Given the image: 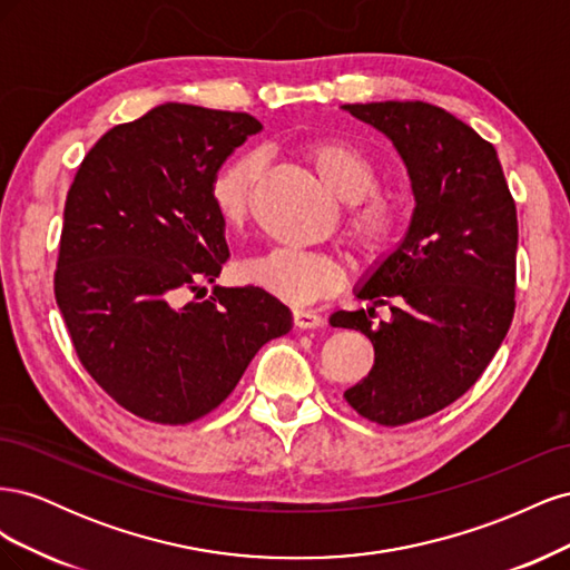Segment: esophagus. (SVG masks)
<instances>
[{
    "label": "esophagus",
    "instance_id": "34e87169",
    "mask_svg": "<svg viewBox=\"0 0 570 570\" xmlns=\"http://www.w3.org/2000/svg\"><path fill=\"white\" fill-rule=\"evenodd\" d=\"M292 318H295V325L302 327V331H306V327H321L323 325V316H318L316 312H304V308H297V312L292 314Z\"/></svg>",
    "mask_w": 570,
    "mask_h": 570
}]
</instances>
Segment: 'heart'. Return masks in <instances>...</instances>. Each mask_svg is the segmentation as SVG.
I'll use <instances>...</instances> for the list:
<instances>
[{
  "label": "heart",
  "mask_w": 570,
  "mask_h": 570,
  "mask_svg": "<svg viewBox=\"0 0 570 570\" xmlns=\"http://www.w3.org/2000/svg\"><path fill=\"white\" fill-rule=\"evenodd\" d=\"M304 154L327 189L350 204L347 237L354 249L366 256L385 252L400 226V209L390 197L371 195L377 185L375 164L358 147L342 140H314ZM258 168L262 161L256 154H239L214 174L209 197L226 226L245 220ZM239 275L292 306L312 304L342 283L335 256L304 249H271L245 262Z\"/></svg>",
  "instance_id": "heart-1"
}]
</instances>
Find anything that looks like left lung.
<instances>
[{
	"mask_svg": "<svg viewBox=\"0 0 570 570\" xmlns=\"http://www.w3.org/2000/svg\"><path fill=\"white\" fill-rule=\"evenodd\" d=\"M342 111L387 137L413 193L400 245L354 287L368 306L331 316L375 350L371 373L344 400L368 421L402 425L456 402L507 337L519 220L494 147L450 111L425 101ZM377 303H390L393 316L373 324Z\"/></svg>",
	"mask_w": 570,
	"mask_h": 570,
	"instance_id": "8db88e82",
	"label": "left lung"
}]
</instances>
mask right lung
<instances>
[{
  "instance_id": "1",
  "label": "right lung",
  "mask_w": 570,
  "mask_h": 570,
  "mask_svg": "<svg viewBox=\"0 0 570 570\" xmlns=\"http://www.w3.org/2000/svg\"><path fill=\"white\" fill-rule=\"evenodd\" d=\"M262 130L249 114L166 101L101 135L68 189L57 304L82 366L135 416H204L292 331L289 308L254 285L180 304L230 258L209 183Z\"/></svg>"
}]
</instances>
